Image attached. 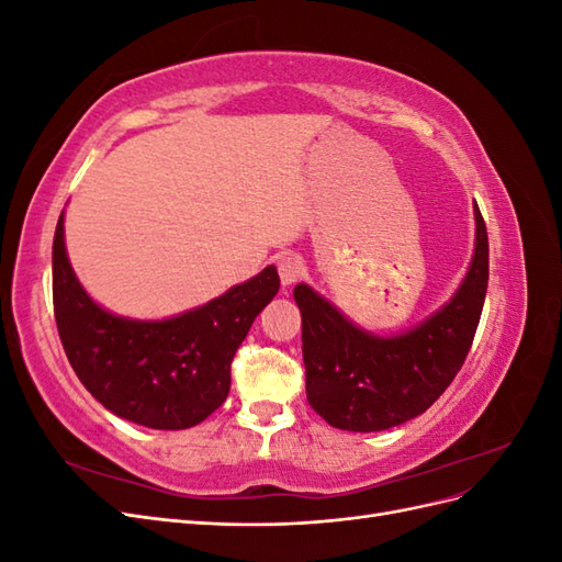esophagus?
<instances>
[{"label": "esophagus", "mask_w": 562, "mask_h": 562, "mask_svg": "<svg viewBox=\"0 0 562 562\" xmlns=\"http://www.w3.org/2000/svg\"><path fill=\"white\" fill-rule=\"evenodd\" d=\"M277 269H279L281 283L283 285H291V283H295L304 274V262H302L300 255L288 252V255H281L279 262H277Z\"/></svg>", "instance_id": "34e87169"}]
</instances>
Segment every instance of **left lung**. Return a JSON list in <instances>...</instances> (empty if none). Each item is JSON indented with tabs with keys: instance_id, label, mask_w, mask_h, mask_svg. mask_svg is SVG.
Listing matches in <instances>:
<instances>
[{
	"instance_id": "8db88e82",
	"label": "left lung",
	"mask_w": 562,
	"mask_h": 562,
	"mask_svg": "<svg viewBox=\"0 0 562 562\" xmlns=\"http://www.w3.org/2000/svg\"><path fill=\"white\" fill-rule=\"evenodd\" d=\"M487 274V229L475 206V252L464 283L443 310L411 333L391 339L368 335L310 285H295L310 405L345 431H382L422 415L464 366Z\"/></svg>"
}]
</instances>
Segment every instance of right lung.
Masks as SVG:
<instances>
[{
    "label": "right lung",
    "mask_w": 562,
    "mask_h": 562,
    "mask_svg": "<svg viewBox=\"0 0 562 562\" xmlns=\"http://www.w3.org/2000/svg\"><path fill=\"white\" fill-rule=\"evenodd\" d=\"M279 285L277 267H265L182 316L151 323L119 318L100 310L75 279L63 213L58 217L54 314L67 361L95 401L149 429H190L225 403L234 353Z\"/></svg>",
    "instance_id": "right-lung-1"
}]
</instances>
